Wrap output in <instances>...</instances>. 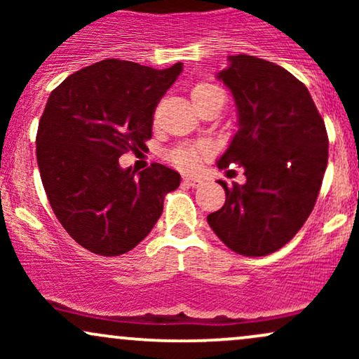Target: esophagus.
<instances>
[{"label": "esophagus", "instance_id": "esophagus-1", "mask_svg": "<svg viewBox=\"0 0 359 359\" xmlns=\"http://www.w3.org/2000/svg\"><path fill=\"white\" fill-rule=\"evenodd\" d=\"M184 184L191 185V187H199V185L203 184V179H199V177H191V175H185V177H184Z\"/></svg>", "mask_w": 359, "mask_h": 359}]
</instances>
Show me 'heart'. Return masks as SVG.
<instances>
[{
	"instance_id": "heart-1",
	"label": "heart",
	"mask_w": 359,
	"mask_h": 359,
	"mask_svg": "<svg viewBox=\"0 0 359 359\" xmlns=\"http://www.w3.org/2000/svg\"><path fill=\"white\" fill-rule=\"evenodd\" d=\"M216 94H222V90L217 88V86L211 84V82H197V84L191 89L194 106L209 100V97L216 96ZM205 155H208V147L201 143V145L175 148L168 158H170V162L174 163V165L182 168V170H192V168H196L197 163L201 162V158Z\"/></svg>"
}]
</instances>
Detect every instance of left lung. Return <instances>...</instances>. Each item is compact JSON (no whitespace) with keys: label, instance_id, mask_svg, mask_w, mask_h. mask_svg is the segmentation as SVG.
Listing matches in <instances>:
<instances>
[{"label":"left lung","instance_id":"1","mask_svg":"<svg viewBox=\"0 0 359 359\" xmlns=\"http://www.w3.org/2000/svg\"><path fill=\"white\" fill-rule=\"evenodd\" d=\"M217 79L231 90L238 131L217 167L240 163L246 182L228 187L208 216L234 253L265 257L287 245L307 221L327 167L329 140L306 86L273 62L229 55Z\"/></svg>","mask_w":359,"mask_h":359}]
</instances>
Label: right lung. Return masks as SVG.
<instances>
[{
    "label": "right lung",
    "mask_w": 359,
    "mask_h": 359,
    "mask_svg": "<svg viewBox=\"0 0 359 359\" xmlns=\"http://www.w3.org/2000/svg\"><path fill=\"white\" fill-rule=\"evenodd\" d=\"M182 72L106 59L81 69L48 96L36 131V162L57 219L86 250L118 257L148 236L180 175L162 163L119 167L147 148L154 113Z\"/></svg>",
    "instance_id": "obj_1"
}]
</instances>
